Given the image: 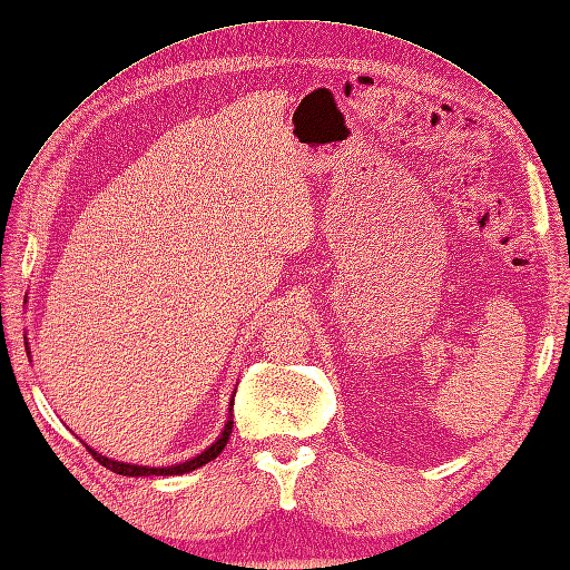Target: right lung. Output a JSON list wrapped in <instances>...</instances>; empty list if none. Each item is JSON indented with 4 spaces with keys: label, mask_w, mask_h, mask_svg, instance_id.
Listing matches in <instances>:
<instances>
[{
    "label": "right lung",
    "mask_w": 570,
    "mask_h": 570,
    "mask_svg": "<svg viewBox=\"0 0 570 570\" xmlns=\"http://www.w3.org/2000/svg\"><path fill=\"white\" fill-rule=\"evenodd\" d=\"M22 338H26V351H28V355H30L28 336H22ZM234 395H236V393H234ZM232 409H234V397H232V402H229V421L224 423V430L219 432V438H217L208 449H203L200 453H196L194 459H189V461H185V463H175V465H166V468H149V465H135V463H124V461L107 459V456H102V453H98L96 449H90V446H88V451L94 453V459H96L98 463H102L107 470L117 472V474H124V476H149V474L170 476V474H185V472H191V470H196V468H203V465L215 461V459L219 456L222 449L226 446V442H229V438H232V428H234V414H232Z\"/></svg>",
    "instance_id": "add662e5"
}]
</instances>
